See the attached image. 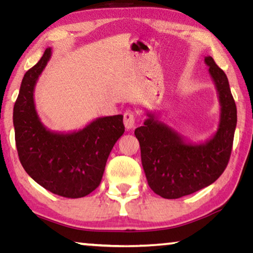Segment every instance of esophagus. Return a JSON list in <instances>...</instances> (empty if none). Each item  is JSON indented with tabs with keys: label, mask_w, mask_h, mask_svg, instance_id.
<instances>
[{
	"label": "esophagus",
	"mask_w": 253,
	"mask_h": 253,
	"mask_svg": "<svg viewBox=\"0 0 253 253\" xmlns=\"http://www.w3.org/2000/svg\"><path fill=\"white\" fill-rule=\"evenodd\" d=\"M123 123L126 130H131L134 127V115L132 112H126L123 116Z\"/></svg>",
	"instance_id": "34e87169"
}]
</instances>
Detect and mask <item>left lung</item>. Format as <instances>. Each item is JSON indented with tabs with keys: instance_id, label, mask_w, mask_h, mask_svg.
<instances>
[{
	"instance_id": "1",
	"label": "left lung",
	"mask_w": 253,
	"mask_h": 253,
	"mask_svg": "<svg viewBox=\"0 0 253 253\" xmlns=\"http://www.w3.org/2000/svg\"><path fill=\"white\" fill-rule=\"evenodd\" d=\"M205 63L221 106L219 126L209 140L189 143L152 113H147L144 126L134 130L148 185L166 199L181 198L211 185L229 161L237 123L236 105L226 74L211 56L205 57Z\"/></svg>"
}]
</instances>
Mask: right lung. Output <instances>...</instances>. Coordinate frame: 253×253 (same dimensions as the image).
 I'll use <instances>...</instances> for the list:
<instances>
[{
  "instance_id": "obj_1",
  "label": "right lung",
  "mask_w": 253,
  "mask_h": 253,
  "mask_svg": "<svg viewBox=\"0 0 253 253\" xmlns=\"http://www.w3.org/2000/svg\"><path fill=\"white\" fill-rule=\"evenodd\" d=\"M50 56L47 48L24 75L13 107L16 146L23 168L38 184L55 195L81 198L101 182L107 159L124 133L123 116L99 117L70 133L47 129L38 116L33 92Z\"/></svg>"
}]
</instances>
